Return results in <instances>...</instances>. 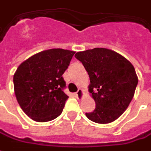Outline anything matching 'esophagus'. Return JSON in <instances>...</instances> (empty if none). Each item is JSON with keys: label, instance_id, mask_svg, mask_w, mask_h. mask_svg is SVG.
<instances>
[{"label": "esophagus", "instance_id": "esophagus-1", "mask_svg": "<svg viewBox=\"0 0 151 151\" xmlns=\"http://www.w3.org/2000/svg\"><path fill=\"white\" fill-rule=\"evenodd\" d=\"M76 96L77 99L81 100L82 98H84V92H83V90L81 88H79L77 92H76Z\"/></svg>", "mask_w": 151, "mask_h": 151}]
</instances>
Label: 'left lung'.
Segmentation results:
<instances>
[{"label": "left lung", "instance_id": "obj_1", "mask_svg": "<svg viewBox=\"0 0 151 151\" xmlns=\"http://www.w3.org/2000/svg\"><path fill=\"white\" fill-rule=\"evenodd\" d=\"M89 76L88 92L94 99L93 111L85 113L88 119L108 124L126 111L135 93L138 78L134 67L121 54L106 48L77 52Z\"/></svg>", "mask_w": 151, "mask_h": 151}]
</instances>
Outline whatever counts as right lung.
<instances>
[{
    "mask_svg": "<svg viewBox=\"0 0 151 151\" xmlns=\"http://www.w3.org/2000/svg\"><path fill=\"white\" fill-rule=\"evenodd\" d=\"M75 51L50 49L22 62L14 75L16 99L28 117L36 122L53 120L62 114L67 98L64 71Z\"/></svg>",
    "mask_w": 151,
    "mask_h": 151,
    "instance_id": "add662e5",
    "label": "right lung"
}]
</instances>
